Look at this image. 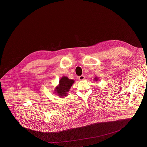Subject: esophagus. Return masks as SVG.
<instances>
[{
  "instance_id": "esophagus-1",
  "label": "esophagus",
  "mask_w": 147,
  "mask_h": 147,
  "mask_svg": "<svg viewBox=\"0 0 147 147\" xmlns=\"http://www.w3.org/2000/svg\"><path fill=\"white\" fill-rule=\"evenodd\" d=\"M84 79H85L84 76H81L79 77V80H83Z\"/></svg>"
}]
</instances>
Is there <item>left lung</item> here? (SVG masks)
<instances>
[{
  "instance_id": "left-lung-1",
  "label": "left lung",
  "mask_w": 147,
  "mask_h": 147,
  "mask_svg": "<svg viewBox=\"0 0 147 147\" xmlns=\"http://www.w3.org/2000/svg\"><path fill=\"white\" fill-rule=\"evenodd\" d=\"M94 79L95 80V81H98V77H95L94 78Z\"/></svg>"
}]
</instances>
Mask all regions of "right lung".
<instances>
[{
    "mask_svg": "<svg viewBox=\"0 0 147 147\" xmlns=\"http://www.w3.org/2000/svg\"><path fill=\"white\" fill-rule=\"evenodd\" d=\"M74 82V80L69 79L67 77L63 76L60 79L59 84L55 88L53 93L57 94L61 98L65 97L68 95L70 88Z\"/></svg>",
    "mask_w": 147,
    "mask_h": 147,
    "instance_id": "add662e5",
    "label": "right lung"
}]
</instances>
